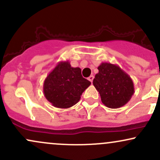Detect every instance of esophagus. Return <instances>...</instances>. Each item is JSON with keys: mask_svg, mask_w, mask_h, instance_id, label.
Listing matches in <instances>:
<instances>
[{"mask_svg": "<svg viewBox=\"0 0 160 160\" xmlns=\"http://www.w3.org/2000/svg\"><path fill=\"white\" fill-rule=\"evenodd\" d=\"M93 79H94V76H93V75H91V76H89V78H88V80H89L91 82H92Z\"/></svg>", "mask_w": 160, "mask_h": 160, "instance_id": "34e87169", "label": "esophagus"}]
</instances>
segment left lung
<instances>
[{
	"mask_svg": "<svg viewBox=\"0 0 160 160\" xmlns=\"http://www.w3.org/2000/svg\"><path fill=\"white\" fill-rule=\"evenodd\" d=\"M93 85L106 107L119 108L127 104L135 92L134 83L127 73L114 64L102 62L98 67Z\"/></svg>",
	"mask_w": 160,
	"mask_h": 160,
	"instance_id": "8db88e82",
	"label": "left lung"
}]
</instances>
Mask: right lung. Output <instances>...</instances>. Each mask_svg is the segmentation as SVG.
I'll list each match as a JSON object with an SVG mask.
<instances>
[{"instance_id":"1","label":"right lung","mask_w":160,"mask_h":160,"mask_svg":"<svg viewBox=\"0 0 160 160\" xmlns=\"http://www.w3.org/2000/svg\"><path fill=\"white\" fill-rule=\"evenodd\" d=\"M90 84L80 68L71 67L68 61L59 62L43 82V94L52 106L65 109L78 103Z\"/></svg>"}]
</instances>
